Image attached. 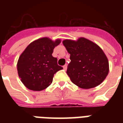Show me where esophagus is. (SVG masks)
Here are the masks:
<instances>
[{
	"label": "esophagus",
	"mask_w": 123,
	"mask_h": 123,
	"mask_svg": "<svg viewBox=\"0 0 123 123\" xmlns=\"http://www.w3.org/2000/svg\"><path fill=\"white\" fill-rule=\"evenodd\" d=\"M63 68L64 70H66V69H67V64H65L64 66H63Z\"/></svg>",
	"instance_id": "obj_1"
}]
</instances>
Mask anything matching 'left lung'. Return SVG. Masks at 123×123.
I'll list each match as a JSON object with an SVG mask.
<instances>
[{"mask_svg": "<svg viewBox=\"0 0 123 123\" xmlns=\"http://www.w3.org/2000/svg\"><path fill=\"white\" fill-rule=\"evenodd\" d=\"M62 43L70 54L66 73L71 82L85 89L101 84L109 71V61L103 50L85 37L77 41L65 39Z\"/></svg>", "mask_w": 123, "mask_h": 123, "instance_id": "1", "label": "left lung"}]
</instances>
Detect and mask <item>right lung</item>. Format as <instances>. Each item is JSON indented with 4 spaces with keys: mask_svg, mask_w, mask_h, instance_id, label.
Here are the masks:
<instances>
[{
    "mask_svg": "<svg viewBox=\"0 0 123 123\" xmlns=\"http://www.w3.org/2000/svg\"><path fill=\"white\" fill-rule=\"evenodd\" d=\"M61 39L52 41L44 37L31 43L22 52L17 62L18 76L26 87L34 91L45 89L53 81L54 74L63 69L52 56Z\"/></svg>",
    "mask_w": 123,
    "mask_h": 123,
    "instance_id": "right-lung-1",
    "label": "right lung"
}]
</instances>
